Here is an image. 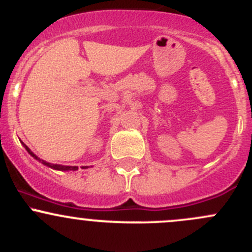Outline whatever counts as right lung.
<instances>
[{"label":"right lung","mask_w":252,"mask_h":252,"mask_svg":"<svg viewBox=\"0 0 252 252\" xmlns=\"http://www.w3.org/2000/svg\"><path fill=\"white\" fill-rule=\"evenodd\" d=\"M22 144H23V146L25 147V150H27V151L29 152V154H30V156H32V157H34L35 159H37V161H39V162H41V163H42V164H45V166L50 167V168H52V169H56V171H77V169H78V167H77V166H62V164H53V163H50V162H46V161H44V159L39 158V157H37L36 155H35L34 152H32V150H30L29 147H28L27 145L24 144V142H22ZM81 168L86 169V168H89V167H88V166H85V167H81Z\"/></svg>","instance_id":"right-lung-1"}]
</instances>
